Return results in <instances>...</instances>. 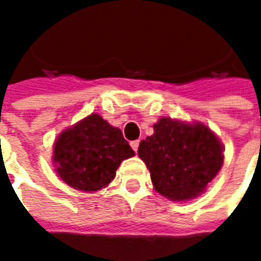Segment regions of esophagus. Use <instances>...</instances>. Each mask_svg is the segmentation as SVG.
I'll return each mask as SVG.
<instances>
[{
    "mask_svg": "<svg viewBox=\"0 0 261 261\" xmlns=\"http://www.w3.org/2000/svg\"><path fill=\"white\" fill-rule=\"evenodd\" d=\"M139 140H133V142H130V146H132V148L135 150V151H138L139 148Z\"/></svg>",
    "mask_w": 261,
    "mask_h": 261,
    "instance_id": "obj_1",
    "label": "esophagus"
}]
</instances>
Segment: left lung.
<instances>
[{"label": "left lung", "instance_id": "1", "mask_svg": "<svg viewBox=\"0 0 261 261\" xmlns=\"http://www.w3.org/2000/svg\"><path fill=\"white\" fill-rule=\"evenodd\" d=\"M154 189L170 201L198 197L216 177L223 165V144L201 122H181L162 117L154 135L140 142Z\"/></svg>", "mask_w": 261, "mask_h": 261}]
</instances>
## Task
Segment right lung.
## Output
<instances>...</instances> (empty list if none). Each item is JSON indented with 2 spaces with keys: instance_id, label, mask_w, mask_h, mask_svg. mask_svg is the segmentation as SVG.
Instances as JSON below:
<instances>
[{
  "instance_id": "right-lung-1",
  "label": "right lung",
  "mask_w": 261,
  "mask_h": 261,
  "mask_svg": "<svg viewBox=\"0 0 261 261\" xmlns=\"http://www.w3.org/2000/svg\"><path fill=\"white\" fill-rule=\"evenodd\" d=\"M135 155L121 129L99 114H91L59 135L54 162L60 179L81 191L105 189L121 162Z\"/></svg>"
}]
</instances>
